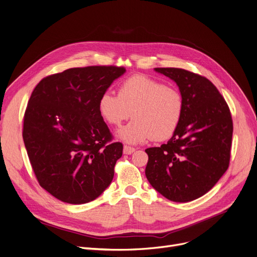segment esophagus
Here are the masks:
<instances>
[{"label":"esophagus","instance_id":"esophagus-1","mask_svg":"<svg viewBox=\"0 0 257 257\" xmlns=\"http://www.w3.org/2000/svg\"><path fill=\"white\" fill-rule=\"evenodd\" d=\"M134 152H135V149H134V148H131V146H128V145H124V146H123V154H125V155H131V154H133Z\"/></svg>","mask_w":257,"mask_h":257}]
</instances>
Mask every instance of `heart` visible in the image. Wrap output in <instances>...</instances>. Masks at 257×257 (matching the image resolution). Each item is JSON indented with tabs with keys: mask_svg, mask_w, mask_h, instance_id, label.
Returning a JSON list of instances; mask_svg holds the SVG:
<instances>
[{
	"mask_svg": "<svg viewBox=\"0 0 257 257\" xmlns=\"http://www.w3.org/2000/svg\"><path fill=\"white\" fill-rule=\"evenodd\" d=\"M103 120L113 126L133 116L135 120L118 132V137L130 144H139L153 138L164 141L174 136L184 113V98L173 85L142 74L122 81L118 95L103 93L98 101ZM133 115H131V113Z\"/></svg>",
	"mask_w": 257,
	"mask_h": 257,
	"instance_id": "heart-1",
	"label": "heart"
}]
</instances>
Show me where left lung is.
I'll return each instance as SVG.
<instances>
[{
    "instance_id": "1",
    "label": "left lung",
    "mask_w": 257,
    "mask_h": 257,
    "mask_svg": "<svg viewBox=\"0 0 257 257\" xmlns=\"http://www.w3.org/2000/svg\"><path fill=\"white\" fill-rule=\"evenodd\" d=\"M176 81L184 113L172 139L145 152V176L166 199L185 203L208 192L228 169L233 133L229 106L206 77L179 68H156Z\"/></svg>"
}]
</instances>
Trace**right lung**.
<instances>
[{
    "mask_svg": "<svg viewBox=\"0 0 257 257\" xmlns=\"http://www.w3.org/2000/svg\"><path fill=\"white\" fill-rule=\"evenodd\" d=\"M124 72L116 66L71 68L34 88L23 139L36 180L54 198L89 203L111 184L123 145L113 142L98 101Z\"/></svg>",
    "mask_w": 257,
    "mask_h": 257,
    "instance_id": "right-lung-1",
    "label": "right lung"
}]
</instances>
